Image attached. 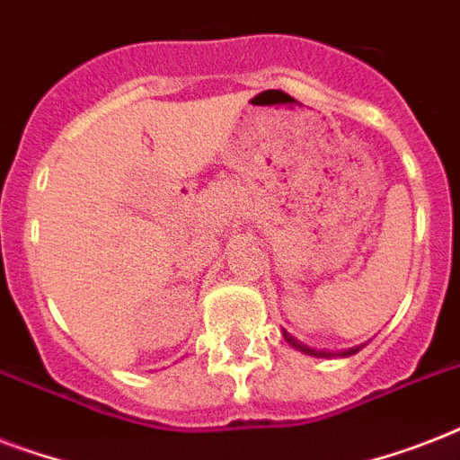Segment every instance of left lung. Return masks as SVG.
<instances>
[{
	"mask_svg": "<svg viewBox=\"0 0 460 460\" xmlns=\"http://www.w3.org/2000/svg\"><path fill=\"white\" fill-rule=\"evenodd\" d=\"M284 339H287V341L291 343V346H294V349H298V350H303V353H307V356H317V358H327V356H334V353H324V350H314V349H310V346H305V343H301V341H298V339H296V336H291V334H288L287 329H284ZM350 353H358V349L343 350V353H339V356H350Z\"/></svg>",
	"mask_w": 460,
	"mask_h": 460,
	"instance_id": "obj_1",
	"label": "left lung"
}]
</instances>
